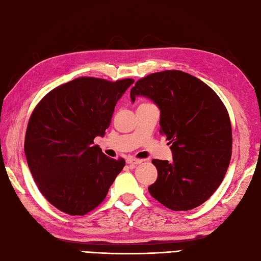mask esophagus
Returning <instances> with one entry per match:
<instances>
[{
	"instance_id": "1",
	"label": "esophagus",
	"mask_w": 261,
	"mask_h": 261,
	"mask_svg": "<svg viewBox=\"0 0 261 261\" xmlns=\"http://www.w3.org/2000/svg\"><path fill=\"white\" fill-rule=\"evenodd\" d=\"M142 162H143L142 159H136V158H132V157H127L126 158V164H129L130 166L140 165Z\"/></svg>"
}]
</instances>
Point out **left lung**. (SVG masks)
Segmentation results:
<instances>
[{"mask_svg": "<svg viewBox=\"0 0 261 261\" xmlns=\"http://www.w3.org/2000/svg\"><path fill=\"white\" fill-rule=\"evenodd\" d=\"M160 110V135L171 143L173 160L153 159L157 180L151 196L173 211L203 204L218 190L228 170L232 129L224 104L201 80L180 70L150 74L131 88Z\"/></svg>", "mask_w": 261, "mask_h": 261, "instance_id": "left-lung-1", "label": "left lung"}]
</instances>
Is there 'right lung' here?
<instances>
[{"label":"right lung","mask_w":261,"mask_h":261,"mask_svg":"<svg viewBox=\"0 0 261 261\" xmlns=\"http://www.w3.org/2000/svg\"><path fill=\"white\" fill-rule=\"evenodd\" d=\"M134 83L80 77L49 92L33 111L24 152L39 191L55 207L84 215L107 196L125 162L105 156L94 139L105 136Z\"/></svg>","instance_id":"add662e5"}]
</instances>
